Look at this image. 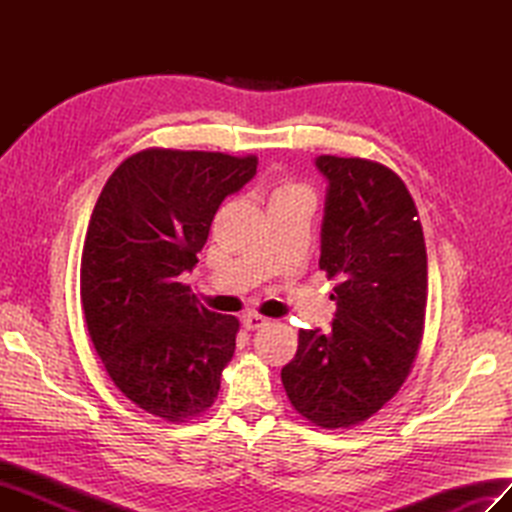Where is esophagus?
I'll return each mask as SVG.
<instances>
[{
	"label": "esophagus",
	"mask_w": 512,
	"mask_h": 512,
	"mask_svg": "<svg viewBox=\"0 0 512 512\" xmlns=\"http://www.w3.org/2000/svg\"><path fill=\"white\" fill-rule=\"evenodd\" d=\"M267 324H269V318H265V316L254 314V312H247V314H243V327H245L247 331L262 329V327H267Z\"/></svg>",
	"instance_id": "obj_1"
}]
</instances>
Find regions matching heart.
<instances>
[{"label":"heart","mask_w":512,"mask_h":512,"mask_svg":"<svg viewBox=\"0 0 512 512\" xmlns=\"http://www.w3.org/2000/svg\"><path fill=\"white\" fill-rule=\"evenodd\" d=\"M282 203H309L314 205V194L307 185L292 181V179H282L277 181L271 194H269V205H282Z\"/></svg>","instance_id":"b5f03b06"}]
</instances>
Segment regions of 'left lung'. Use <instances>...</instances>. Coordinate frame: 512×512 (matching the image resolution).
Segmentation results:
<instances>
[{"label":"left lung","instance_id":"obj_1","mask_svg":"<svg viewBox=\"0 0 512 512\" xmlns=\"http://www.w3.org/2000/svg\"><path fill=\"white\" fill-rule=\"evenodd\" d=\"M329 179L320 271L337 280L333 329L299 331L282 369L292 408L322 429H348L382 410L423 342L427 250L406 183L365 158L320 156Z\"/></svg>","mask_w":512,"mask_h":512}]
</instances>
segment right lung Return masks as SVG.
<instances>
[{
    "mask_svg": "<svg viewBox=\"0 0 512 512\" xmlns=\"http://www.w3.org/2000/svg\"><path fill=\"white\" fill-rule=\"evenodd\" d=\"M256 166V156L143 149L115 168L91 213L81 256L89 337L117 389L162 421L203 416L235 354L239 320L209 312L179 275Z\"/></svg>",
    "mask_w": 512,
    "mask_h": 512,
    "instance_id": "obj_1",
    "label": "right lung"
}]
</instances>
